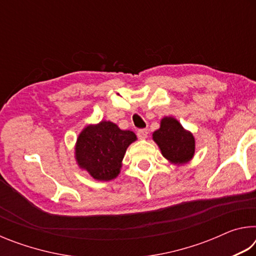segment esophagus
<instances>
[{
  "label": "esophagus",
  "instance_id": "34e87169",
  "mask_svg": "<svg viewBox=\"0 0 256 256\" xmlns=\"http://www.w3.org/2000/svg\"><path fill=\"white\" fill-rule=\"evenodd\" d=\"M148 134H149V132H148V130H146V128H141V130H138V138H141V140H144V138H148Z\"/></svg>",
  "mask_w": 256,
  "mask_h": 256
}]
</instances>
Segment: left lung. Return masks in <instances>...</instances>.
I'll return each mask as SVG.
<instances>
[{
    "label": "left lung",
    "instance_id": "8db88e82",
    "mask_svg": "<svg viewBox=\"0 0 256 256\" xmlns=\"http://www.w3.org/2000/svg\"><path fill=\"white\" fill-rule=\"evenodd\" d=\"M152 136L164 157L170 162L185 164L194 156L196 140L193 134L186 131L174 118H164L160 128L154 132Z\"/></svg>",
    "mask_w": 256,
    "mask_h": 256
}]
</instances>
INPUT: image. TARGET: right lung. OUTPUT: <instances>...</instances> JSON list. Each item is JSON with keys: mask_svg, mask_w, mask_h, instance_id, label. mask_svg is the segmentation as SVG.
<instances>
[{"mask_svg": "<svg viewBox=\"0 0 256 256\" xmlns=\"http://www.w3.org/2000/svg\"><path fill=\"white\" fill-rule=\"evenodd\" d=\"M136 140L132 131L102 120L80 133L76 146V159L94 180H110L120 174L128 146Z\"/></svg>", "mask_w": 256, "mask_h": 256, "instance_id": "1", "label": "right lung"}]
</instances>
